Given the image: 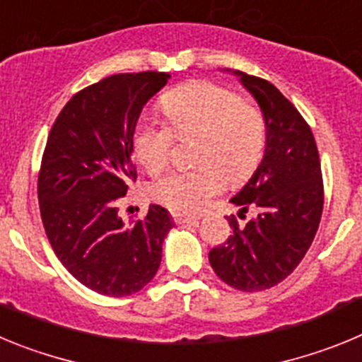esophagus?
<instances>
[{
	"mask_svg": "<svg viewBox=\"0 0 362 362\" xmlns=\"http://www.w3.org/2000/svg\"><path fill=\"white\" fill-rule=\"evenodd\" d=\"M175 225H187V223H197V217L185 216V214H172Z\"/></svg>",
	"mask_w": 362,
	"mask_h": 362,
	"instance_id": "obj_1",
	"label": "esophagus"
}]
</instances>
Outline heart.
Wrapping results in <instances>:
<instances>
[{
	"label": "heart",
	"mask_w": 362,
	"mask_h": 362,
	"mask_svg": "<svg viewBox=\"0 0 362 362\" xmlns=\"http://www.w3.org/2000/svg\"><path fill=\"white\" fill-rule=\"evenodd\" d=\"M163 108L172 127L143 117L134 132V152L150 174L170 165L175 136H199L194 150L199 168L168 174L152 187L153 199L172 212L197 214L219 194L223 181L243 183L263 159L267 121L257 107L243 103L238 92L210 81H192L168 92Z\"/></svg>",
	"instance_id": "heart-1"
}]
</instances>
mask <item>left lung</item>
<instances>
[{"instance_id": "8db88e82", "label": "left lung", "mask_w": 362, "mask_h": 362, "mask_svg": "<svg viewBox=\"0 0 362 362\" xmlns=\"http://www.w3.org/2000/svg\"><path fill=\"white\" fill-rule=\"evenodd\" d=\"M263 110L267 148L232 203L257 216L245 226L228 217L232 235L209 254L221 281L241 292L272 288L292 274L312 245L325 203L321 161L312 129L270 81L233 72Z\"/></svg>"}]
</instances>
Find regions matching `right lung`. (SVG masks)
<instances>
[{
	"instance_id": "obj_1",
	"label": "right lung",
	"mask_w": 362,
	"mask_h": 362,
	"mask_svg": "<svg viewBox=\"0 0 362 362\" xmlns=\"http://www.w3.org/2000/svg\"><path fill=\"white\" fill-rule=\"evenodd\" d=\"M170 74H116L70 98L50 129L40 175L41 221L63 267L86 288L110 297L153 279L172 219L150 204L124 223L119 199L137 177L134 132L143 107Z\"/></svg>"
}]
</instances>
